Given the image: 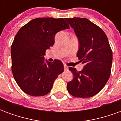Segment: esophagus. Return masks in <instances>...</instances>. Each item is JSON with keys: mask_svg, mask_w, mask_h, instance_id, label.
<instances>
[{"mask_svg": "<svg viewBox=\"0 0 121 121\" xmlns=\"http://www.w3.org/2000/svg\"><path fill=\"white\" fill-rule=\"evenodd\" d=\"M64 69H65V70H68V69H69L68 66H67V65H64Z\"/></svg>", "mask_w": 121, "mask_h": 121, "instance_id": "obj_1", "label": "esophagus"}]
</instances>
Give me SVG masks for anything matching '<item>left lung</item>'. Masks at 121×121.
I'll use <instances>...</instances> for the list:
<instances>
[{
    "label": "left lung",
    "mask_w": 121,
    "mask_h": 121,
    "mask_svg": "<svg viewBox=\"0 0 121 121\" xmlns=\"http://www.w3.org/2000/svg\"><path fill=\"white\" fill-rule=\"evenodd\" d=\"M74 30L80 43L77 56L84 64L81 71L69 67L73 80L67 83L71 95L89 98L100 91L109 79L112 65V50L106 35L97 25L86 18H65Z\"/></svg>",
    "instance_id": "1"
}]
</instances>
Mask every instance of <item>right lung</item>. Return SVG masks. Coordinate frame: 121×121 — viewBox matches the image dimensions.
Listing matches in <instances>:
<instances>
[{
  "instance_id": "obj_1",
  "label": "right lung",
  "mask_w": 121,
  "mask_h": 121,
  "mask_svg": "<svg viewBox=\"0 0 121 121\" xmlns=\"http://www.w3.org/2000/svg\"><path fill=\"white\" fill-rule=\"evenodd\" d=\"M69 28L63 18H36L21 28L11 47L12 71L22 91L30 96H44L64 70L60 60L44 61L46 50L54 44V37Z\"/></svg>"
}]
</instances>
